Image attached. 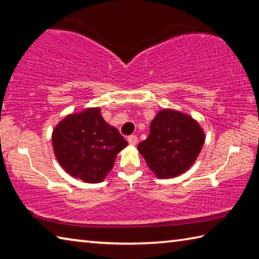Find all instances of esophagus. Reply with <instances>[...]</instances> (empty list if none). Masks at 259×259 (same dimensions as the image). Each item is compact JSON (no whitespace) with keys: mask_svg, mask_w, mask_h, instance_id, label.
Masks as SVG:
<instances>
[{"mask_svg":"<svg viewBox=\"0 0 259 259\" xmlns=\"http://www.w3.org/2000/svg\"><path fill=\"white\" fill-rule=\"evenodd\" d=\"M128 143L130 144V145H137L138 137L136 135H130L128 137Z\"/></svg>","mask_w":259,"mask_h":259,"instance_id":"1","label":"esophagus"}]
</instances>
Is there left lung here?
I'll use <instances>...</instances> for the list:
<instances>
[{
    "label": "left lung",
    "instance_id": "obj_1",
    "mask_svg": "<svg viewBox=\"0 0 259 259\" xmlns=\"http://www.w3.org/2000/svg\"><path fill=\"white\" fill-rule=\"evenodd\" d=\"M203 143L198 122L186 114L163 109L152 121L150 136L138 144V151L157 177L170 178L194 163Z\"/></svg>",
    "mask_w": 259,
    "mask_h": 259
}]
</instances>
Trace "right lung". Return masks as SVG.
I'll return each instance as SVG.
<instances>
[{
	"mask_svg": "<svg viewBox=\"0 0 259 259\" xmlns=\"http://www.w3.org/2000/svg\"><path fill=\"white\" fill-rule=\"evenodd\" d=\"M52 145L57 160L71 176L100 183L128 142L106 123L99 108H88L66 116L56 126Z\"/></svg>",
	"mask_w": 259,
	"mask_h": 259,
	"instance_id": "1",
	"label": "right lung"
}]
</instances>
